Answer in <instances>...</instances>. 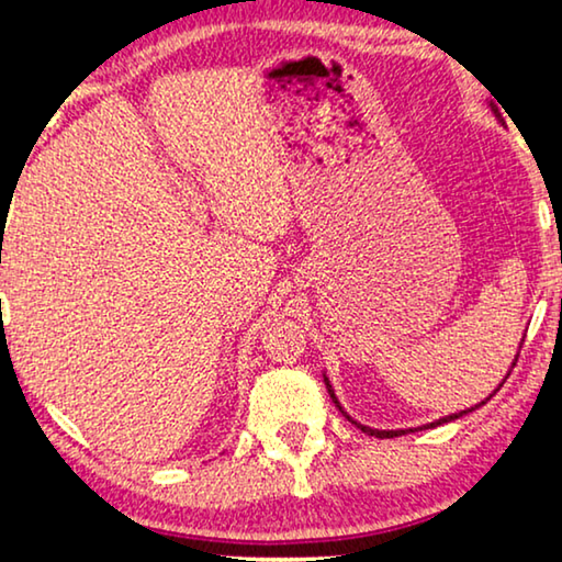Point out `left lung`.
Segmentation results:
<instances>
[{
	"instance_id": "left-lung-1",
	"label": "left lung",
	"mask_w": 562,
	"mask_h": 562,
	"mask_svg": "<svg viewBox=\"0 0 562 562\" xmlns=\"http://www.w3.org/2000/svg\"><path fill=\"white\" fill-rule=\"evenodd\" d=\"M519 358V356H517ZM512 366H517V363H512ZM506 379H509V375H506ZM325 383H327V391H329V396H333V402L337 404V409H340L342 412V406H340V402H337V396H335V391H333V386H329V381H327V375H325ZM498 389H502V386H498ZM496 389V391H498ZM496 391H494V394H496ZM494 394H491V396H494ZM488 396V398H491ZM488 398H486V402H488ZM486 402H481V404H486ZM479 404V406H481ZM475 409V406H471V409H465V412H458V414H450V417H442V419H437V422H429V425H425V427H437V425H445V422H452V419H458V417H463V414H468V412H473ZM345 414V412H342ZM345 417H348V414H345ZM350 419V417H348ZM352 422V425H358V422L356 419H350ZM360 429H363V432H368V435H373V437H402V435H406V432H414V429H373V427H366V425H358ZM422 429V427H419Z\"/></svg>"
}]
</instances>
